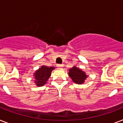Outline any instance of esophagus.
<instances>
[{
    "mask_svg": "<svg viewBox=\"0 0 123 123\" xmlns=\"http://www.w3.org/2000/svg\"><path fill=\"white\" fill-rule=\"evenodd\" d=\"M62 66H63V65H62V64H57V67L58 68H61Z\"/></svg>",
    "mask_w": 123,
    "mask_h": 123,
    "instance_id": "obj_1",
    "label": "esophagus"
}]
</instances>
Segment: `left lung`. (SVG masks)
Returning <instances> with one entry per match:
<instances>
[{
  "label": "left lung",
  "instance_id": "1",
  "mask_svg": "<svg viewBox=\"0 0 123 123\" xmlns=\"http://www.w3.org/2000/svg\"><path fill=\"white\" fill-rule=\"evenodd\" d=\"M68 75L73 82L77 84H82L87 78V75H86V73L76 66H73L69 69Z\"/></svg>",
  "mask_w": 123,
  "mask_h": 123
}]
</instances>
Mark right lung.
I'll list each match as a JSON object with an SVG mask.
<instances>
[{
  "instance_id": "add662e5",
  "label": "right lung",
  "mask_w": 123,
  "mask_h": 123,
  "mask_svg": "<svg viewBox=\"0 0 123 123\" xmlns=\"http://www.w3.org/2000/svg\"><path fill=\"white\" fill-rule=\"evenodd\" d=\"M55 69V68L53 66H42L41 68L36 71L34 74V78H35V83L36 86L38 87L43 86L46 83V81L48 80L50 78L51 73L53 69Z\"/></svg>"
}]
</instances>
